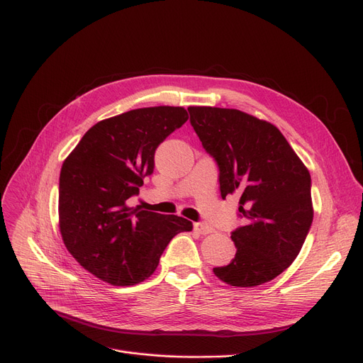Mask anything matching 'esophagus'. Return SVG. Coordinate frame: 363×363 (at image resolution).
<instances>
[{
  "label": "esophagus",
  "mask_w": 363,
  "mask_h": 363,
  "mask_svg": "<svg viewBox=\"0 0 363 363\" xmlns=\"http://www.w3.org/2000/svg\"><path fill=\"white\" fill-rule=\"evenodd\" d=\"M194 231L201 234V235H206V234H212L213 233V228L211 225L204 223V222H196L194 223Z\"/></svg>",
  "instance_id": "esophagus-1"
}]
</instances>
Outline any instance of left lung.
Segmentation results:
<instances>
[{
    "label": "left lung",
    "instance_id": "1",
    "mask_svg": "<svg viewBox=\"0 0 363 363\" xmlns=\"http://www.w3.org/2000/svg\"><path fill=\"white\" fill-rule=\"evenodd\" d=\"M189 122L219 167L220 196L238 193L244 225L230 264L213 268L233 287H255L294 262L313 220L311 174L272 123L235 108L188 107Z\"/></svg>",
    "mask_w": 363,
    "mask_h": 363
}]
</instances>
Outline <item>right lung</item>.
Here are the masks:
<instances>
[{"label":"right lung","instance_id":"right-lung-1","mask_svg":"<svg viewBox=\"0 0 363 363\" xmlns=\"http://www.w3.org/2000/svg\"><path fill=\"white\" fill-rule=\"evenodd\" d=\"M188 119L184 107L135 108L95 123L63 162L59 223L69 253L111 285H133L156 271L162 253L193 223L129 207L155 169V152Z\"/></svg>","mask_w":363,"mask_h":363}]
</instances>
